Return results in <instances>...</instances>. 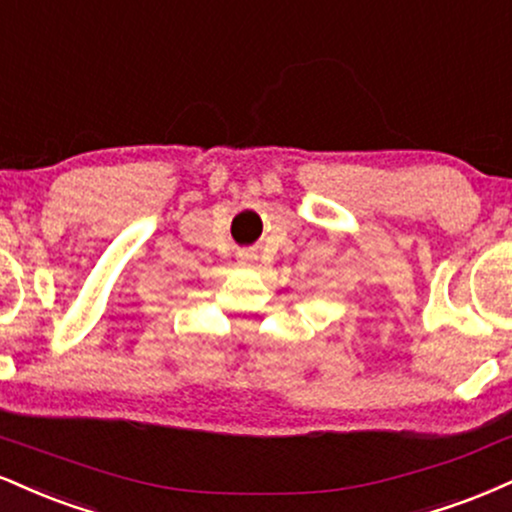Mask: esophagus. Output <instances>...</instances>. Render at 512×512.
<instances>
[{
  "label": "esophagus",
  "instance_id": "1",
  "mask_svg": "<svg viewBox=\"0 0 512 512\" xmlns=\"http://www.w3.org/2000/svg\"><path fill=\"white\" fill-rule=\"evenodd\" d=\"M252 257H255V255H252V252H250V250H240V252H238V260H240V262H243V264H248V262H252Z\"/></svg>",
  "mask_w": 512,
  "mask_h": 512
}]
</instances>
